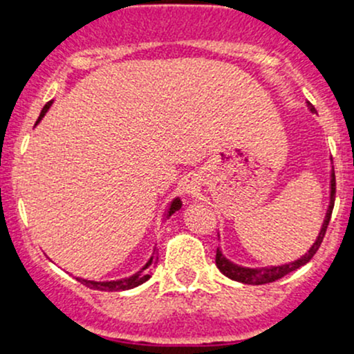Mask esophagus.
Here are the masks:
<instances>
[{
	"mask_svg": "<svg viewBox=\"0 0 354 354\" xmlns=\"http://www.w3.org/2000/svg\"><path fill=\"white\" fill-rule=\"evenodd\" d=\"M183 189H185V193H188V195H195V193L198 192V183L195 180H186Z\"/></svg>",
	"mask_w": 354,
	"mask_h": 354,
	"instance_id": "obj_1",
	"label": "esophagus"
}]
</instances>
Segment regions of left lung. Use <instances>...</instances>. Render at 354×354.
I'll use <instances>...</instances> for the list:
<instances>
[{
  "mask_svg": "<svg viewBox=\"0 0 354 354\" xmlns=\"http://www.w3.org/2000/svg\"><path fill=\"white\" fill-rule=\"evenodd\" d=\"M310 111H316L314 106L308 104ZM335 196H336V178H335V168L331 169V195H329V208L326 212V218L324 223H322L319 235H317L316 242L313 243V247L302 255L301 259L294 260L290 263H284V266H277V267H260V269H250V267H242V266H236V263L230 262L223 254H221L220 248H216V267H218L220 272L223 275H227L228 279L236 282H242V284H250V286H260V284H269V282L277 281V279H282L284 275L290 274L292 270L299 269V267L306 266L310 259L314 257V254L317 252V248L321 247L322 239L326 235V228H328L329 220H331V213H333V207H335Z\"/></svg>",
  "mask_w": 354,
  "mask_h": 354,
  "instance_id": "8db88e82",
  "label": "left lung"
}]
</instances>
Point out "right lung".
Returning a JSON list of instances; mask_svg holds the SVG:
<instances>
[{
	"mask_svg": "<svg viewBox=\"0 0 354 354\" xmlns=\"http://www.w3.org/2000/svg\"><path fill=\"white\" fill-rule=\"evenodd\" d=\"M50 106H52V100H50V102H46V104H45V107L41 109V112H40V118H38L37 124L40 122L41 118H44V115L46 114V111H48ZM181 205H183V203H181V200H180V198H174V200L171 201V205H169V209H168V215H166V218H168V216L173 215L174 212H178V209L181 208ZM154 263H156V252H153V255H151V259L147 260V262H146V266L142 267L141 270H138V272H136V274L131 275V277H124V279H119V281H107V282H95V281H87V279H80V277L77 279V281H79V282H82L84 286L91 287V289H97V290H109V292H119V290L134 289V287H138V286L145 284V282L147 281V279L151 277V274H149V269H151V267L154 266Z\"/></svg>",
	"mask_w": 354,
	"mask_h": 354,
	"instance_id": "right-lung-1",
	"label": "right lung"
}]
</instances>
